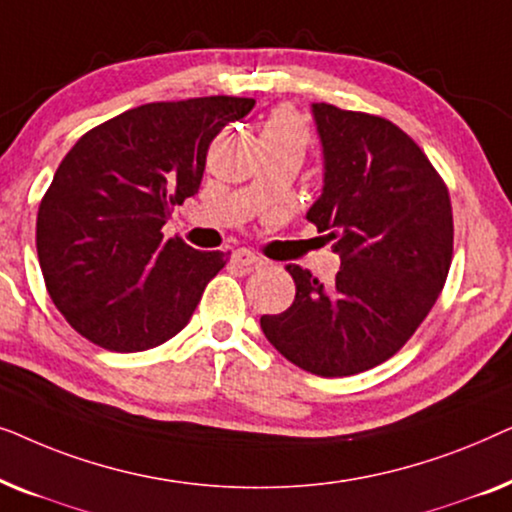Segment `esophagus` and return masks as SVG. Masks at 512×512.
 <instances>
[{
	"instance_id": "obj_1",
	"label": "esophagus",
	"mask_w": 512,
	"mask_h": 512,
	"mask_svg": "<svg viewBox=\"0 0 512 512\" xmlns=\"http://www.w3.org/2000/svg\"><path fill=\"white\" fill-rule=\"evenodd\" d=\"M233 263L242 265V268H256V265H261L263 261L254 254V251L237 249V251H233Z\"/></svg>"
}]
</instances>
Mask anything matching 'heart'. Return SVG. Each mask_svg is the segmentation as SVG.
Listing matches in <instances>:
<instances>
[{
	"label": "heart",
	"mask_w": 512,
	"mask_h": 512,
	"mask_svg": "<svg viewBox=\"0 0 512 512\" xmlns=\"http://www.w3.org/2000/svg\"><path fill=\"white\" fill-rule=\"evenodd\" d=\"M261 137L279 139V142L293 144V146H298V149H303V151H305L307 142H310L307 128L298 121V116L293 114L291 109L275 111V114L268 118V123H265Z\"/></svg>",
	"instance_id": "1"
}]
</instances>
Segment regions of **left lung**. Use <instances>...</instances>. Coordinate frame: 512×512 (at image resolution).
<instances>
[{"instance_id":"8db88e82","label":"left lung","mask_w":512,"mask_h":512,"mask_svg":"<svg viewBox=\"0 0 512 512\" xmlns=\"http://www.w3.org/2000/svg\"><path fill=\"white\" fill-rule=\"evenodd\" d=\"M324 191L307 221L333 240L340 270L321 284L286 265L293 305L263 314L270 345L319 377L380 366L431 312L452 263L450 193L415 139L387 118L312 104Z\"/></svg>"}]
</instances>
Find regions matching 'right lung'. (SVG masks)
<instances>
[{"instance_id": "right-lung-1", "label": "right lung", "mask_w": 512, "mask_h": 512, "mask_svg": "<svg viewBox=\"0 0 512 512\" xmlns=\"http://www.w3.org/2000/svg\"><path fill=\"white\" fill-rule=\"evenodd\" d=\"M251 97H193L128 109L62 158L37 214L48 296L69 326L109 352H144L188 324L228 254L163 237L172 207L198 193L212 139Z\"/></svg>"}]
</instances>
